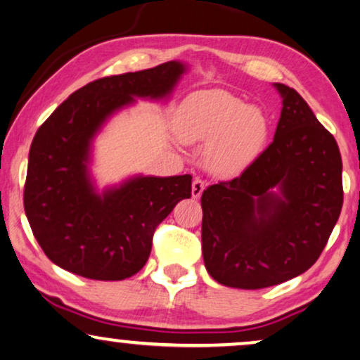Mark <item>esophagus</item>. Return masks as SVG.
I'll return each mask as SVG.
<instances>
[{"label":"esophagus","mask_w":360,"mask_h":360,"mask_svg":"<svg viewBox=\"0 0 360 360\" xmlns=\"http://www.w3.org/2000/svg\"><path fill=\"white\" fill-rule=\"evenodd\" d=\"M205 188H206V181L201 179H195L193 185H191V195H193V198H200Z\"/></svg>","instance_id":"esophagus-1"}]
</instances>
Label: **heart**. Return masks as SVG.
I'll use <instances>...</instances> for the list:
<instances>
[{
    "label": "heart",
    "mask_w": 360,
    "mask_h": 360,
    "mask_svg": "<svg viewBox=\"0 0 360 360\" xmlns=\"http://www.w3.org/2000/svg\"><path fill=\"white\" fill-rule=\"evenodd\" d=\"M175 132L186 144H206L208 169L223 176L239 175L264 150L269 120L224 90L190 95L175 117Z\"/></svg>",
    "instance_id": "1"
}]
</instances>
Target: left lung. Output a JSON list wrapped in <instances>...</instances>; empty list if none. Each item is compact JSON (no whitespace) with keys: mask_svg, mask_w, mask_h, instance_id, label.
Masks as SVG:
<instances>
[{"mask_svg":"<svg viewBox=\"0 0 360 360\" xmlns=\"http://www.w3.org/2000/svg\"><path fill=\"white\" fill-rule=\"evenodd\" d=\"M275 86L283 108L274 141L239 176L201 195L205 267L226 287L265 288L307 272L341 214L336 139L297 90Z\"/></svg>","mask_w":360,"mask_h":360,"instance_id":"left-lung-1","label":"left lung"}]
</instances>
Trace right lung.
<instances>
[{
  "mask_svg": "<svg viewBox=\"0 0 360 360\" xmlns=\"http://www.w3.org/2000/svg\"><path fill=\"white\" fill-rule=\"evenodd\" d=\"M185 67L111 75L72 93L34 136L24 210L34 238L58 267L93 280H124L150 255L155 228L191 196V175L136 176L98 195L88 175L93 137L134 98L170 95Z\"/></svg>",
  "mask_w": 360,
  "mask_h": 360,
  "instance_id": "obj_1",
  "label": "right lung"
}]
</instances>
